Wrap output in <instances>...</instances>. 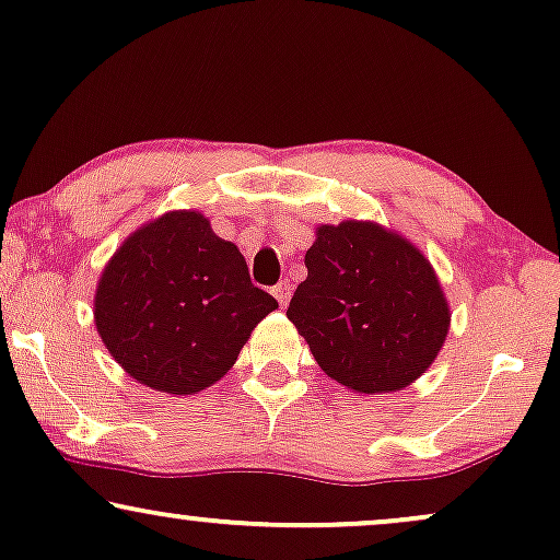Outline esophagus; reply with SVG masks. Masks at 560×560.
I'll list each match as a JSON object with an SVG mask.
<instances>
[{
	"label": "esophagus",
	"mask_w": 560,
	"mask_h": 560,
	"mask_svg": "<svg viewBox=\"0 0 560 560\" xmlns=\"http://www.w3.org/2000/svg\"><path fill=\"white\" fill-rule=\"evenodd\" d=\"M272 295L278 298L280 305H288L290 303V295H293V285H290L288 280H282V282H278V285L272 288Z\"/></svg>",
	"instance_id": "34e87169"
}]
</instances>
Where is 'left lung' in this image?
Wrapping results in <instances>:
<instances>
[{
    "instance_id": "8db88e82",
    "label": "left lung",
    "mask_w": 560,
    "mask_h": 560,
    "mask_svg": "<svg viewBox=\"0 0 560 560\" xmlns=\"http://www.w3.org/2000/svg\"><path fill=\"white\" fill-rule=\"evenodd\" d=\"M288 318L320 370L364 395L416 382L446 341L448 301L410 240L374 221L320 224Z\"/></svg>"
}]
</instances>
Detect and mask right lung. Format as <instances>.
<instances>
[{"label":"right lung","mask_w":560,"mask_h":560,"mask_svg":"<svg viewBox=\"0 0 560 560\" xmlns=\"http://www.w3.org/2000/svg\"><path fill=\"white\" fill-rule=\"evenodd\" d=\"M278 301L198 211H167L121 242L94 295L104 347L140 385L196 395L232 370Z\"/></svg>","instance_id":"obj_1"}]
</instances>
